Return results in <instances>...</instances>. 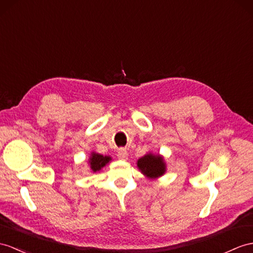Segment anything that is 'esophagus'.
<instances>
[{
    "label": "esophagus",
    "instance_id": "34e87169",
    "mask_svg": "<svg viewBox=\"0 0 253 253\" xmlns=\"http://www.w3.org/2000/svg\"><path fill=\"white\" fill-rule=\"evenodd\" d=\"M117 156H118V158L121 160H126L127 159V151L125 149V148H121V149L118 150Z\"/></svg>",
    "mask_w": 253,
    "mask_h": 253
}]
</instances>
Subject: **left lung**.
I'll list each match as a JSON object with an SVG mask.
<instances>
[{"mask_svg": "<svg viewBox=\"0 0 253 253\" xmlns=\"http://www.w3.org/2000/svg\"><path fill=\"white\" fill-rule=\"evenodd\" d=\"M137 168L141 173L150 179L162 176L166 171L164 159L159 155H152L151 152L138 159Z\"/></svg>", "mask_w": 253, "mask_h": 253, "instance_id": "left-lung-1", "label": "left lung"}]
</instances>
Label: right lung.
Instances as JSON below:
<instances>
[{
    "instance_id": "1",
    "label": "right lung",
    "mask_w": 253,
    "mask_h": 253,
    "mask_svg": "<svg viewBox=\"0 0 253 253\" xmlns=\"http://www.w3.org/2000/svg\"><path fill=\"white\" fill-rule=\"evenodd\" d=\"M109 161H112V158H110V157L102 156V155H100V153L92 152L91 157L89 159L90 169H92L93 173H95V171L101 170Z\"/></svg>"
}]
</instances>
